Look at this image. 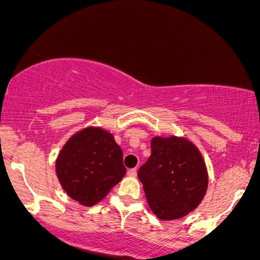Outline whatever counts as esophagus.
Wrapping results in <instances>:
<instances>
[{
	"mask_svg": "<svg viewBox=\"0 0 260 260\" xmlns=\"http://www.w3.org/2000/svg\"><path fill=\"white\" fill-rule=\"evenodd\" d=\"M128 176H131V177H136L137 176V169H131V170H128Z\"/></svg>",
	"mask_w": 260,
	"mask_h": 260,
	"instance_id": "1",
	"label": "esophagus"
}]
</instances>
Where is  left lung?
I'll return each mask as SVG.
<instances>
[{
	"label": "left lung",
	"instance_id": "8db88e82",
	"mask_svg": "<svg viewBox=\"0 0 260 260\" xmlns=\"http://www.w3.org/2000/svg\"><path fill=\"white\" fill-rule=\"evenodd\" d=\"M149 207L161 220L186 216L201 204L208 188V172L193 143L178 137H154L151 155L139 169Z\"/></svg>",
	"mask_w": 260,
	"mask_h": 260
}]
</instances>
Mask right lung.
<instances>
[{
  "instance_id": "obj_1",
  "label": "right lung",
  "mask_w": 260,
  "mask_h": 260,
  "mask_svg": "<svg viewBox=\"0 0 260 260\" xmlns=\"http://www.w3.org/2000/svg\"><path fill=\"white\" fill-rule=\"evenodd\" d=\"M56 174L71 198L91 207L126 175L123 153L110 132L100 127L84 128L59 151Z\"/></svg>"
}]
</instances>
